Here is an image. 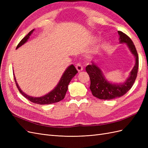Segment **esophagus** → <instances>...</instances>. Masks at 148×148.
<instances>
[{
  "instance_id": "esophagus-1",
  "label": "esophagus",
  "mask_w": 148,
  "mask_h": 148,
  "mask_svg": "<svg viewBox=\"0 0 148 148\" xmlns=\"http://www.w3.org/2000/svg\"><path fill=\"white\" fill-rule=\"evenodd\" d=\"M76 68H77V70L79 71H79H82L83 70V67L82 65L81 64V63H80V62H79V63H78L77 64V65H76Z\"/></svg>"
}]
</instances>
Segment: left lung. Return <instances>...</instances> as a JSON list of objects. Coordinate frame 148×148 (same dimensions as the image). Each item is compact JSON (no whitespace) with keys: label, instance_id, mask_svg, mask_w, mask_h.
<instances>
[{"label":"left lung","instance_id":"obj_1","mask_svg":"<svg viewBox=\"0 0 148 148\" xmlns=\"http://www.w3.org/2000/svg\"><path fill=\"white\" fill-rule=\"evenodd\" d=\"M120 36V42H125L130 50L136 58V63L130 72L129 78L122 84H114L108 82L105 79L101 70L97 65L92 63L86 67V71L90 78V88L92 95L100 99L109 100L120 97L125 95L130 89L135 82L137 77L139 58L138 52L132 39L122 31H118Z\"/></svg>","mask_w":148,"mask_h":148}]
</instances>
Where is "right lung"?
<instances>
[{"label":"right lung","mask_w":148,"mask_h":148,"mask_svg":"<svg viewBox=\"0 0 148 148\" xmlns=\"http://www.w3.org/2000/svg\"><path fill=\"white\" fill-rule=\"evenodd\" d=\"M33 31L34 29L31 30L25 37H24V38H23L21 40V41L17 45L16 49L23 45V44H24L26 41H27V40L29 38V36L33 32ZM77 73H78V71L77 69H76L75 66L73 65H71L70 66L68 67V69L65 70L64 75H62V77L59 81V83H58V84L57 85V86L53 89L51 92L47 94V95L45 96L40 97H31L27 95H26L25 93H24L21 90V89L18 86V85L15 76H14V80L15 82L16 87L19 90L20 92L25 97H26V99H28L29 101L35 103V104H38L41 105L51 104H53V103L59 102L61 100L64 99L66 92L67 90H68L69 84L70 83L71 79L75 77V75Z\"/></svg>","instance_id":"obj_1"}]
</instances>
